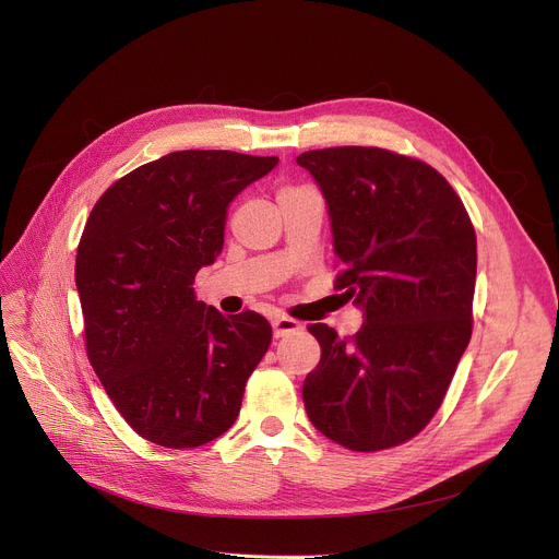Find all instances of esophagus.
Segmentation results:
<instances>
[{
	"instance_id": "obj_1",
	"label": "esophagus",
	"mask_w": 559,
	"mask_h": 559,
	"mask_svg": "<svg viewBox=\"0 0 559 559\" xmlns=\"http://www.w3.org/2000/svg\"><path fill=\"white\" fill-rule=\"evenodd\" d=\"M272 330H274V336L281 338V336H287V334L300 330V323L294 321V319H289V317H281V314H278V317L272 319Z\"/></svg>"
}]
</instances>
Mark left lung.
<instances>
[{"label": "left lung", "mask_w": 559, "mask_h": 559, "mask_svg": "<svg viewBox=\"0 0 559 559\" xmlns=\"http://www.w3.org/2000/svg\"><path fill=\"white\" fill-rule=\"evenodd\" d=\"M325 198L343 272L364 310L349 341L308 330L321 361L302 381L310 421L328 439L374 452L413 439L441 405L473 332L477 236L464 202L430 165L379 146L306 151Z\"/></svg>", "instance_id": "obj_1"}]
</instances>
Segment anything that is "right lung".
<instances>
[{
  "mask_svg": "<svg viewBox=\"0 0 559 559\" xmlns=\"http://www.w3.org/2000/svg\"><path fill=\"white\" fill-rule=\"evenodd\" d=\"M276 156L174 151L114 182L84 225L75 285L88 361L146 441L195 448L227 432L272 343L257 312L223 317L193 278L225 242L231 200Z\"/></svg>",
  "mask_w": 559,
  "mask_h": 559,
  "instance_id": "add662e5",
  "label": "right lung"
}]
</instances>
